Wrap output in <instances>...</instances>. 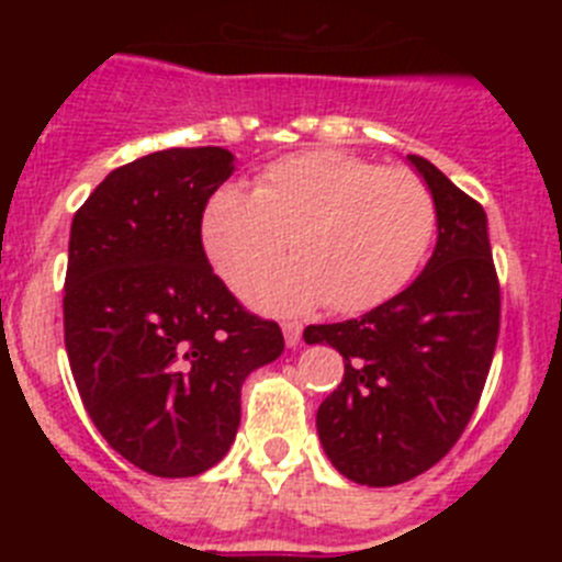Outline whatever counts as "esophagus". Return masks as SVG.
I'll return each mask as SVG.
<instances>
[{
    "label": "esophagus",
    "instance_id": "1",
    "mask_svg": "<svg viewBox=\"0 0 562 562\" xmlns=\"http://www.w3.org/2000/svg\"><path fill=\"white\" fill-rule=\"evenodd\" d=\"M281 329H284V340L290 349L301 346V324H284Z\"/></svg>",
    "mask_w": 562,
    "mask_h": 562
}]
</instances>
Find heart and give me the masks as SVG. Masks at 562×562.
Listing matches in <instances>:
<instances>
[{
  "label": "heart",
  "mask_w": 562,
  "mask_h": 562,
  "mask_svg": "<svg viewBox=\"0 0 562 562\" xmlns=\"http://www.w3.org/2000/svg\"><path fill=\"white\" fill-rule=\"evenodd\" d=\"M436 202L408 168H380L355 154L312 148L258 173L256 191L227 182L202 207L200 238L213 272L245 286L286 247L292 261L245 290L265 315H304L329 304L357 315L385 304L428 256Z\"/></svg>",
  "instance_id": "b5f03b06"
}]
</instances>
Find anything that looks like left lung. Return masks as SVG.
<instances>
[{"mask_svg":"<svg viewBox=\"0 0 562 562\" xmlns=\"http://www.w3.org/2000/svg\"><path fill=\"white\" fill-rule=\"evenodd\" d=\"M436 202L425 270L376 310L306 326L342 355V382L317 408V436L349 481L394 486L448 456L484 391L501 324L486 213L425 157L408 154Z\"/></svg>","mask_w":562,"mask_h":562,"instance_id":"1","label":"left lung"}]
</instances>
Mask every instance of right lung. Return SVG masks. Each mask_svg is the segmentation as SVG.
Masks as SVG:
<instances>
[{
    "instance_id": "1",
    "label": "right lung",
    "mask_w": 562,
    "mask_h": 562,
    "mask_svg": "<svg viewBox=\"0 0 562 562\" xmlns=\"http://www.w3.org/2000/svg\"><path fill=\"white\" fill-rule=\"evenodd\" d=\"M227 148H166L114 168L69 227L64 342L109 448L160 479L220 464L241 382L284 351L202 250V207L233 173Z\"/></svg>"
}]
</instances>
